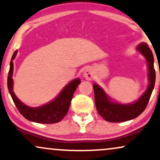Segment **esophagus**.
Returning <instances> with one entry per match:
<instances>
[{
  "label": "esophagus",
  "instance_id": "34e87169",
  "mask_svg": "<svg viewBox=\"0 0 160 160\" xmlns=\"http://www.w3.org/2000/svg\"><path fill=\"white\" fill-rule=\"evenodd\" d=\"M84 76L87 80H91L93 77L92 72L90 69H86L84 72Z\"/></svg>",
  "mask_w": 160,
  "mask_h": 160
}]
</instances>
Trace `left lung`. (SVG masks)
<instances>
[{
	"label": "left lung",
	"instance_id": "left-lung-1",
	"mask_svg": "<svg viewBox=\"0 0 160 160\" xmlns=\"http://www.w3.org/2000/svg\"><path fill=\"white\" fill-rule=\"evenodd\" d=\"M138 50L146 57L148 65L149 84L143 95L137 102L132 104L123 105L113 103L109 100L104 91L96 84H93L95 93V103L97 111L103 119L111 123H120L134 119L143 112L148 105L150 97L154 88L156 73L153 67L152 51L146 43L142 42L138 46Z\"/></svg>",
	"mask_w": 160,
	"mask_h": 160
}]
</instances>
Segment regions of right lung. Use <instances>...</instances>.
<instances>
[{"label": "right lung", "instance_id": "1", "mask_svg": "<svg viewBox=\"0 0 160 160\" xmlns=\"http://www.w3.org/2000/svg\"><path fill=\"white\" fill-rule=\"evenodd\" d=\"M18 51H15L12 55V61L10 62V68L9 76L7 79L8 90L9 91L12 100H13L16 107L18 108L20 113L28 121L36 122L39 123L51 124L56 123L61 121L65 116L67 115L69 109L70 102H71L72 95L77 88L78 85L81 83L79 78H76L70 84H68L62 90L60 94L54 100L47 104L40 107H29L23 104L19 99L16 97L12 91V73H13V62Z\"/></svg>", "mask_w": 160, "mask_h": 160}]
</instances>
